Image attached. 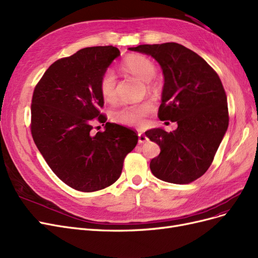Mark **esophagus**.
<instances>
[{
	"instance_id": "34e87169",
	"label": "esophagus",
	"mask_w": 258,
	"mask_h": 258,
	"mask_svg": "<svg viewBox=\"0 0 258 258\" xmlns=\"http://www.w3.org/2000/svg\"><path fill=\"white\" fill-rule=\"evenodd\" d=\"M146 141H148V137L144 134V133L139 132L138 133V143L139 144H145Z\"/></svg>"
}]
</instances>
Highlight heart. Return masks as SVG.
<instances>
[{"label": "heart", "instance_id": "1", "mask_svg": "<svg viewBox=\"0 0 258 258\" xmlns=\"http://www.w3.org/2000/svg\"><path fill=\"white\" fill-rule=\"evenodd\" d=\"M124 68L130 73L145 82H150L156 75V69L153 62L140 54L127 56L124 61ZM117 75L111 69L106 70L99 79V92L107 102H114L117 98ZM154 109L150 101L138 104L123 105L113 112V119L123 125L141 126L145 123V118Z\"/></svg>", "mask_w": 258, "mask_h": 258}]
</instances>
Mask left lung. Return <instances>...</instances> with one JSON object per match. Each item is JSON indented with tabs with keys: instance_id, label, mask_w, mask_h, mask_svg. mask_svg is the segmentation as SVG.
Wrapping results in <instances>:
<instances>
[{
	"instance_id": "left-lung-1",
	"label": "left lung",
	"mask_w": 258,
	"mask_h": 258,
	"mask_svg": "<svg viewBox=\"0 0 258 258\" xmlns=\"http://www.w3.org/2000/svg\"><path fill=\"white\" fill-rule=\"evenodd\" d=\"M152 56L164 75L161 120L177 122L170 133L152 128L146 136L161 148L150 163L156 178L189 183L210 167L228 127L227 97L218 74L202 56L177 43L128 48Z\"/></svg>"
}]
</instances>
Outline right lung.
<instances>
[{"instance_id":"1","label":"right lung","mask_w":258,"mask_h":258,"mask_svg":"<svg viewBox=\"0 0 258 258\" xmlns=\"http://www.w3.org/2000/svg\"><path fill=\"white\" fill-rule=\"evenodd\" d=\"M119 55L112 46L81 49L51 64L33 93L34 143L56 176L80 192L114 183L138 143L134 131L106 122L98 110L104 105L99 79ZM94 119L105 123L104 132H92Z\"/></svg>"}]
</instances>
